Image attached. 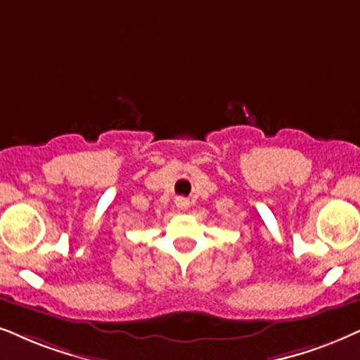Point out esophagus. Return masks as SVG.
Masks as SVG:
<instances>
[{"label":"esophagus","mask_w":360,"mask_h":360,"mask_svg":"<svg viewBox=\"0 0 360 360\" xmlns=\"http://www.w3.org/2000/svg\"><path fill=\"white\" fill-rule=\"evenodd\" d=\"M176 204H177V207H181V209H188L189 207V201H188V199H184V198H177Z\"/></svg>","instance_id":"esophagus-1"}]
</instances>
